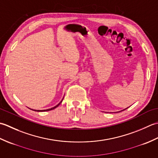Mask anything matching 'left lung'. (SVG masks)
<instances>
[{
	"instance_id": "left-lung-1",
	"label": "left lung",
	"mask_w": 158,
	"mask_h": 158,
	"mask_svg": "<svg viewBox=\"0 0 158 158\" xmlns=\"http://www.w3.org/2000/svg\"><path fill=\"white\" fill-rule=\"evenodd\" d=\"M124 110H125V109H124Z\"/></svg>"
}]
</instances>
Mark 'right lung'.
Listing matches in <instances>:
<instances>
[{
    "label": "right lung",
    "instance_id": "right-lung-1",
    "mask_svg": "<svg viewBox=\"0 0 158 158\" xmlns=\"http://www.w3.org/2000/svg\"><path fill=\"white\" fill-rule=\"evenodd\" d=\"M62 100H63V99L62 100V101L61 102H60L59 104H58V105H56V106H55L54 107H53V108H51V109H46V110H35V111H48V110H53V109H56V107H58L60 105V104H61V102H62Z\"/></svg>",
    "mask_w": 158,
    "mask_h": 158
}]
</instances>
